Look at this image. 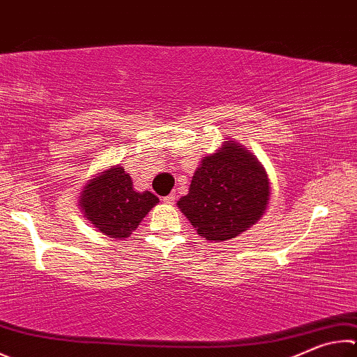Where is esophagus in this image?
Returning a JSON list of instances; mask_svg holds the SVG:
<instances>
[{"instance_id": "1", "label": "esophagus", "mask_w": 357, "mask_h": 357, "mask_svg": "<svg viewBox=\"0 0 357 357\" xmlns=\"http://www.w3.org/2000/svg\"><path fill=\"white\" fill-rule=\"evenodd\" d=\"M162 201H164L165 204H173L174 201H176V193H170V195H168V197L162 198Z\"/></svg>"}]
</instances>
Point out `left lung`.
<instances>
[{
	"label": "left lung",
	"instance_id": "8db88e82",
	"mask_svg": "<svg viewBox=\"0 0 357 357\" xmlns=\"http://www.w3.org/2000/svg\"><path fill=\"white\" fill-rule=\"evenodd\" d=\"M268 197L270 183L261 162L241 144L226 140L199 162L178 207L201 237L225 242L261 220Z\"/></svg>",
	"mask_w": 357,
	"mask_h": 357
}]
</instances>
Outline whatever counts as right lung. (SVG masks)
I'll return each instance as SVG.
<instances>
[{"mask_svg": "<svg viewBox=\"0 0 357 357\" xmlns=\"http://www.w3.org/2000/svg\"><path fill=\"white\" fill-rule=\"evenodd\" d=\"M159 198L151 192H135L131 176L114 165L87 181L79 198L84 217L102 234L125 241L132 234Z\"/></svg>", "mask_w": 357, "mask_h": 357, "instance_id": "add662e5", "label": "right lung"}]
</instances>
